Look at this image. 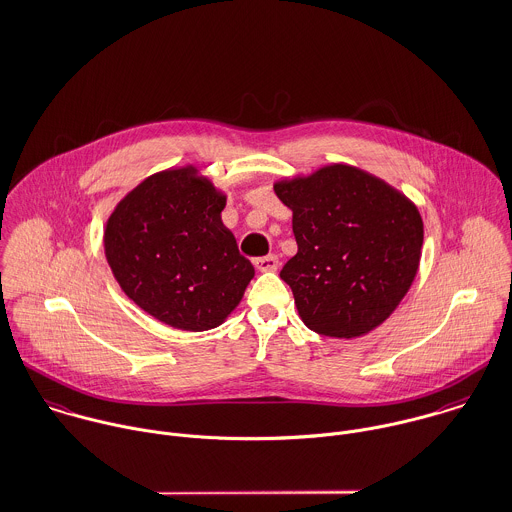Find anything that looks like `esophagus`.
Instances as JSON below:
<instances>
[{
  "label": "esophagus",
  "mask_w": 512,
  "mask_h": 512,
  "mask_svg": "<svg viewBox=\"0 0 512 512\" xmlns=\"http://www.w3.org/2000/svg\"><path fill=\"white\" fill-rule=\"evenodd\" d=\"M253 263H255V267H257L259 271H277V267H279V257H277V255H267V257L255 259Z\"/></svg>",
  "instance_id": "esophagus-1"
}]
</instances>
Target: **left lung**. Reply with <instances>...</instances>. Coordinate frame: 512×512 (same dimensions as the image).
<instances>
[{
  "instance_id": "8db88e82",
  "label": "left lung",
  "mask_w": 512,
  "mask_h": 512,
  "mask_svg": "<svg viewBox=\"0 0 512 512\" xmlns=\"http://www.w3.org/2000/svg\"><path fill=\"white\" fill-rule=\"evenodd\" d=\"M293 211L297 255L281 269L303 323L353 339L379 327L411 289L423 219L401 191L343 163L275 183Z\"/></svg>"
}]
</instances>
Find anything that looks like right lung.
I'll return each mask as SVG.
<instances>
[{
	"label": "right lung",
	"instance_id": "add662e5",
	"mask_svg": "<svg viewBox=\"0 0 512 512\" xmlns=\"http://www.w3.org/2000/svg\"><path fill=\"white\" fill-rule=\"evenodd\" d=\"M225 201L187 165L141 181L107 219L113 277L137 307L173 329L219 327L255 275L221 221Z\"/></svg>",
	"mask_w": 512,
	"mask_h": 512
}]
</instances>
